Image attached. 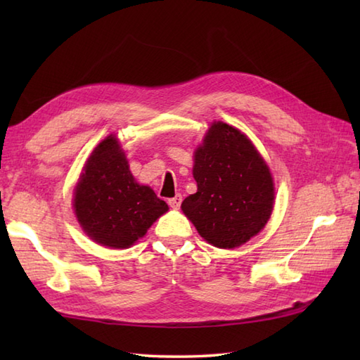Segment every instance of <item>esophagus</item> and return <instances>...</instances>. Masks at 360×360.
Instances as JSON below:
<instances>
[{
    "instance_id": "34e87169",
    "label": "esophagus",
    "mask_w": 360,
    "mask_h": 360,
    "mask_svg": "<svg viewBox=\"0 0 360 360\" xmlns=\"http://www.w3.org/2000/svg\"><path fill=\"white\" fill-rule=\"evenodd\" d=\"M181 202H182V196L181 195H176L174 198H170V200H168V205H170L172 209H179L181 207Z\"/></svg>"
}]
</instances>
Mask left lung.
I'll return each instance as SVG.
<instances>
[{
  "label": "left lung",
  "mask_w": 360,
  "mask_h": 360,
  "mask_svg": "<svg viewBox=\"0 0 360 360\" xmlns=\"http://www.w3.org/2000/svg\"><path fill=\"white\" fill-rule=\"evenodd\" d=\"M196 193L181 204L202 238L221 249L249 241L266 226L274 209L269 167L246 134L213 122L195 150Z\"/></svg>",
  "instance_id": "8db88e82"
}]
</instances>
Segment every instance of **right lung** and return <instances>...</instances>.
<instances>
[{"instance_id": "1", "label": "right lung", "mask_w": 360, "mask_h": 360, "mask_svg": "<svg viewBox=\"0 0 360 360\" xmlns=\"http://www.w3.org/2000/svg\"><path fill=\"white\" fill-rule=\"evenodd\" d=\"M167 210L148 186L137 184L116 136L97 145L74 190L75 217L91 240L127 249Z\"/></svg>"}]
</instances>
